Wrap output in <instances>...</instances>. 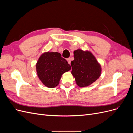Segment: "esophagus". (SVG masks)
<instances>
[{
    "label": "esophagus",
    "instance_id": "obj_1",
    "mask_svg": "<svg viewBox=\"0 0 133 133\" xmlns=\"http://www.w3.org/2000/svg\"><path fill=\"white\" fill-rule=\"evenodd\" d=\"M67 61H68V64H70V63H71V58H68L67 59Z\"/></svg>",
    "mask_w": 133,
    "mask_h": 133
}]
</instances>
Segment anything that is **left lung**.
Returning <instances> with one entry per match:
<instances>
[{
	"label": "left lung",
	"instance_id": "obj_1",
	"mask_svg": "<svg viewBox=\"0 0 133 133\" xmlns=\"http://www.w3.org/2000/svg\"><path fill=\"white\" fill-rule=\"evenodd\" d=\"M74 58V60L71 62V74L79 87L89 86L100 77L101 66L91 52L76 50Z\"/></svg>",
	"mask_w": 133,
	"mask_h": 133
}]
</instances>
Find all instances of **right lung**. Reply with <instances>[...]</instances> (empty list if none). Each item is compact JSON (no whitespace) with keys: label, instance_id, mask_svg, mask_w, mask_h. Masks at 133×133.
Here are the masks:
<instances>
[{"label":"right lung","instance_id":"add662e5","mask_svg":"<svg viewBox=\"0 0 133 133\" xmlns=\"http://www.w3.org/2000/svg\"><path fill=\"white\" fill-rule=\"evenodd\" d=\"M37 75L44 85L49 88L57 87L62 75L71 69L66 60L58 52H45L36 64Z\"/></svg>","mask_w":133,"mask_h":133}]
</instances>
